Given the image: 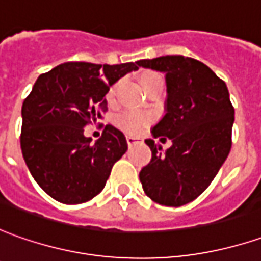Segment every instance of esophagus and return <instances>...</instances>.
I'll list each match as a JSON object with an SVG mask.
<instances>
[{"label": "esophagus", "instance_id": "esophagus-1", "mask_svg": "<svg viewBox=\"0 0 261 261\" xmlns=\"http://www.w3.org/2000/svg\"><path fill=\"white\" fill-rule=\"evenodd\" d=\"M137 143H139V139H136V137H131V136H127V144H128V147L136 146Z\"/></svg>", "mask_w": 261, "mask_h": 261}]
</instances>
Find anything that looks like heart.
I'll return each instance as SVG.
<instances>
[{
    "mask_svg": "<svg viewBox=\"0 0 261 261\" xmlns=\"http://www.w3.org/2000/svg\"><path fill=\"white\" fill-rule=\"evenodd\" d=\"M156 79H160V76L156 73H146L141 77V84L143 86H146ZM114 96H115V86H113L107 95L110 102L114 101ZM114 121H115V125L124 133L131 134V136H137L153 122V115L147 113H139V111H124V113L118 114Z\"/></svg>",
    "mask_w": 261,
    "mask_h": 261,
    "instance_id": "obj_1",
    "label": "heart"
}]
</instances>
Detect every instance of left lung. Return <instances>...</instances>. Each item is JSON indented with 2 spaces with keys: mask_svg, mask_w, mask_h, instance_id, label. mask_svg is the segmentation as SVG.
Here are the masks:
<instances>
[{
  "mask_svg": "<svg viewBox=\"0 0 261 261\" xmlns=\"http://www.w3.org/2000/svg\"><path fill=\"white\" fill-rule=\"evenodd\" d=\"M137 63L166 73V114L151 133L172 140L166 151L146 140L151 160L141 169L140 182L151 201L182 206L211 185L228 156L234 107L225 82L196 59L175 55Z\"/></svg>",
  "mask_w": 261,
  "mask_h": 261,
  "instance_id": "8db88e82",
  "label": "left lung"
}]
</instances>
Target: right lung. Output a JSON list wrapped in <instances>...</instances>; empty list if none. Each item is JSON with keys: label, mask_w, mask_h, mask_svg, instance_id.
Wrapping results in <instances>:
<instances>
[{"label": "right lung", "mask_w": 261, "mask_h": 261, "mask_svg": "<svg viewBox=\"0 0 261 261\" xmlns=\"http://www.w3.org/2000/svg\"><path fill=\"white\" fill-rule=\"evenodd\" d=\"M137 69V62H66L37 77L21 108L20 144L34 180L53 199L84 203L103 189L114 163L128 148L127 140L108 124L91 144L84 128L108 110L110 86Z\"/></svg>", "instance_id": "right-lung-1"}]
</instances>
